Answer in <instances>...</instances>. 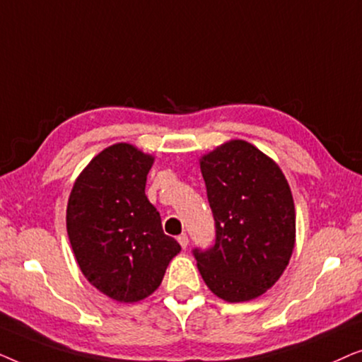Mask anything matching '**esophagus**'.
Returning a JSON list of instances; mask_svg holds the SVG:
<instances>
[{
    "instance_id": "esophagus-1",
    "label": "esophagus",
    "mask_w": 362,
    "mask_h": 362,
    "mask_svg": "<svg viewBox=\"0 0 362 362\" xmlns=\"http://www.w3.org/2000/svg\"><path fill=\"white\" fill-rule=\"evenodd\" d=\"M177 242H180V245L182 247V249H186L187 244H189V239H187L186 234H181L180 237H177Z\"/></svg>"
}]
</instances>
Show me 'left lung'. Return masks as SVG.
I'll return each mask as SVG.
<instances>
[{
    "instance_id": "left-lung-1",
    "label": "left lung",
    "mask_w": 362,
    "mask_h": 362,
    "mask_svg": "<svg viewBox=\"0 0 362 362\" xmlns=\"http://www.w3.org/2000/svg\"><path fill=\"white\" fill-rule=\"evenodd\" d=\"M216 221V244L194 249L202 280L229 303L275 285L295 247V204L280 166L245 140L222 143L199 160Z\"/></svg>"
}]
</instances>
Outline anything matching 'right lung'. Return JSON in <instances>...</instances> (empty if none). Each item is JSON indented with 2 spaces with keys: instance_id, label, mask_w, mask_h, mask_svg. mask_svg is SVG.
Masks as SVG:
<instances>
[{
  "instance_id": "1",
  "label": "right lung",
  "mask_w": 362,
  "mask_h": 362,
  "mask_svg": "<svg viewBox=\"0 0 362 362\" xmlns=\"http://www.w3.org/2000/svg\"><path fill=\"white\" fill-rule=\"evenodd\" d=\"M155 156L130 143L98 153L77 176L67 234L82 274L108 298L135 303L161 285L181 245L166 235L145 194Z\"/></svg>"
}]
</instances>
